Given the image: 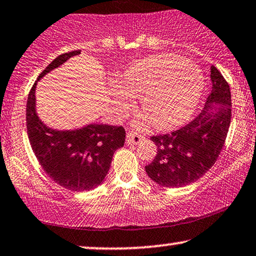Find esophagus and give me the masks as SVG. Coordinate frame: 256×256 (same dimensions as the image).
Masks as SVG:
<instances>
[{"mask_svg": "<svg viewBox=\"0 0 256 256\" xmlns=\"http://www.w3.org/2000/svg\"><path fill=\"white\" fill-rule=\"evenodd\" d=\"M143 139H144L143 136L137 134V132L128 131V134H126V143H128V145H137L140 143Z\"/></svg>", "mask_w": 256, "mask_h": 256, "instance_id": "obj_1", "label": "esophagus"}]
</instances>
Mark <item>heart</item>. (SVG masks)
I'll list each match as a JSON object with an SVG mask.
<instances>
[{
  "mask_svg": "<svg viewBox=\"0 0 256 256\" xmlns=\"http://www.w3.org/2000/svg\"><path fill=\"white\" fill-rule=\"evenodd\" d=\"M122 88L116 87L114 96L122 108L130 105L128 92L142 96L148 116L136 119L138 128L151 122L160 130H170L192 117L198 105L204 76L195 64L182 56L162 53L132 64L122 73Z\"/></svg>",
  "mask_w": 256,
  "mask_h": 256,
  "instance_id": "1",
  "label": "heart"
}]
</instances>
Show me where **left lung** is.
Instances as JSON below:
<instances>
[{
	"mask_svg": "<svg viewBox=\"0 0 256 256\" xmlns=\"http://www.w3.org/2000/svg\"><path fill=\"white\" fill-rule=\"evenodd\" d=\"M212 88L204 108L178 130L152 136L157 154L145 166L148 176L166 188H180L196 182L215 164L221 154L232 119V94L221 72L210 68ZM220 108L210 110L214 104Z\"/></svg>",
	"mask_w": 256,
	"mask_h": 256,
	"instance_id": "left-lung-1",
	"label": "left lung"
}]
</instances>
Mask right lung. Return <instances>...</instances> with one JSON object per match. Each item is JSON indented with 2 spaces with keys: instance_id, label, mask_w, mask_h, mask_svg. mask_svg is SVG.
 Listing matches in <instances>:
<instances>
[{
  "instance_id": "obj_1",
  "label": "right lung",
  "mask_w": 256,
  "mask_h": 256,
  "mask_svg": "<svg viewBox=\"0 0 256 256\" xmlns=\"http://www.w3.org/2000/svg\"><path fill=\"white\" fill-rule=\"evenodd\" d=\"M80 52L61 54L48 64L38 79ZM35 87L36 82L28 94L26 122L29 142L38 163L44 172L64 189L70 192L94 189L108 174L113 154L124 146L125 128L90 124L73 131L52 130L38 119L35 111Z\"/></svg>"
}]
</instances>
